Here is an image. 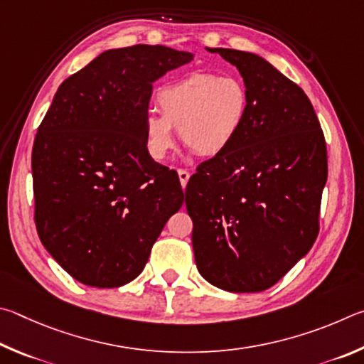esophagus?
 Listing matches in <instances>:
<instances>
[{
  "instance_id": "obj_1",
  "label": "esophagus",
  "mask_w": 364,
  "mask_h": 364,
  "mask_svg": "<svg viewBox=\"0 0 364 364\" xmlns=\"http://www.w3.org/2000/svg\"><path fill=\"white\" fill-rule=\"evenodd\" d=\"M177 174H178V181H181V186L186 187L187 182H188V178H190V172L186 171V169H178Z\"/></svg>"
}]
</instances>
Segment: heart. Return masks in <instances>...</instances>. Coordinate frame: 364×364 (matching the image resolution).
<instances>
[{"instance_id":"1","label":"heart","mask_w":364,"mask_h":364,"mask_svg":"<svg viewBox=\"0 0 364 364\" xmlns=\"http://www.w3.org/2000/svg\"><path fill=\"white\" fill-rule=\"evenodd\" d=\"M161 114L144 119L149 155L163 161L174 149V127L182 142L201 156H218L237 142L250 117L251 97L238 76L195 72L158 89Z\"/></svg>"}]
</instances>
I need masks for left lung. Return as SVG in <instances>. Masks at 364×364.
Returning <instances> with one entry per match:
<instances>
[{"mask_svg":"<svg viewBox=\"0 0 364 364\" xmlns=\"http://www.w3.org/2000/svg\"><path fill=\"white\" fill-rule=\"evenodd\" d=\"M208 50L238 68L251 107L237 142L203 163L187 183L195 262L215 288L260 292L315 243L326 142L307 95L264 57Z\"/></svg>","mask_w":364,"mask_h":364,"instance_id":"1","label":"left lung"}]
</instances>
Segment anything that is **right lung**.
<instances>
[{
	"label": "right lung",
	"mask_w": 364,
	"mask_h": 364,
	"mask_svg": "<svg viewBox=\"0 0 364 364\" xmlns=\"http://www.w3.org/2000/svg\"><path fill=\"white\" fill-rule=\"evenodd\" d=\"M192 60L159 44L108 49L62 82L38 127L36 230L82 284L118 288L137 278L182 206L177 172L146 151L144 119L153 82Z\"/></svg>",
	"instance_id": "1"
}]
</instances>
